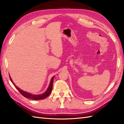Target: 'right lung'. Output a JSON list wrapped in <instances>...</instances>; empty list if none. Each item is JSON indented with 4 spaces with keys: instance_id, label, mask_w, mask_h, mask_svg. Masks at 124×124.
Masks as SVG:
<instances>
[{
    "instance_id": "add662e5",
    "label": "right lung",
    "mask_w": 124,
    "mask_h": 124,
    "mask_svg": "<svg viewBox=\"0 0 124 124\" xmlns=\"http://www.w3.org/2000/svg\"><path fill=\"white\" fill-rule=\"evenodd\" d=\"M9 77H10L11 81L12 82V83L13 84V85H14L15 87L16 88V89L18 90V92H19L24 97H26V98H29V99H33V100H36L43 99L44 98H46L47 96H49L50 95V93H51L52 91V87H53V79H54V76L51 78L50 84L49 86H48V87L47 88L46 92H45L44 93H42V94L38 95H32V94H31V93H30L24 92L23 91H22L21 89H20L19 88L17 87L15 85L14 83L13 82V81H12V79H11V78H10V76H9Z\"/></svg>"
}]
</instances>
